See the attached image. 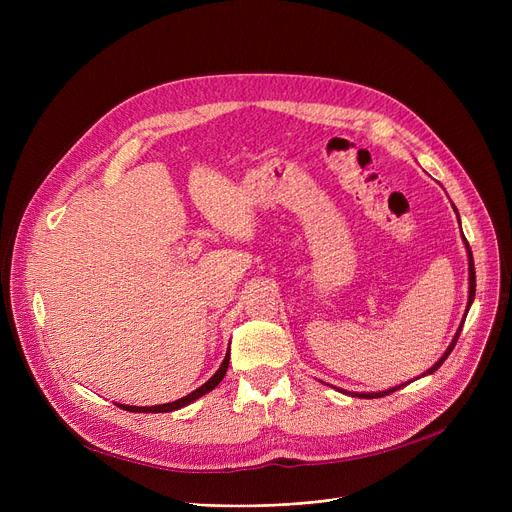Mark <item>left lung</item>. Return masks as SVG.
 Segmentation results:
<instances>
[{"label":"left lung","instance_id":"left-lung-1","mask_svg":"<svg viewBox=\"0 0 512 512\" xmlns=\"http://www.w3.org/2000/svg\"><path fill=\"white\" fill-rule=\"evenodd\" d=\"M467 253H469V303H467V311H469V307H471V303H473V299H475V265H473V255H471V249H469V245H467ZM467 315V313H465ZM463 324H465V319H463ZM463 324L459 326V332H456V336L452 338V342H450V346H448V351L440 357V361L429 369L427 373H434L446 359H448V355L452 353V348H454V344H456V340H459V336H461V330H463ZM402 386H407V384H402ZM402 386H398V388H402ZM398 388H390V390H384V392H373V394H357L359 398H380V396H388L390 392H396Z\"/></svg>","mask_w":512,"mask_h":512}]
</instances>
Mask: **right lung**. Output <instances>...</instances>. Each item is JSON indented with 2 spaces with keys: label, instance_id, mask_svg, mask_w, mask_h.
Here are the masks:
<instances>
[{
  "label": "right lung",
  "instance_id": "add662e5",
  "mask_svg": "<svg viewBox=\"0 0 512 512\" xmlns=\"http://www.w3.org/2000/svg\"><path fill=\"white\" fill-rule=\"evenodd\" d=\"M228 363H230V351L226 353V357H224V361H222L220 369L215 371L213 378H209V380H207V382H205L201 388H197L195 392L186 394L184 398H178V400H174V402H168V405H157V407H128V405H118V407H120V409H124V411H130V413H168V411H176V409H182V407L191 405L193 400L201 398L203 394L211 392L215 386H218V384L224 380L226 369H228Z\"/></svg>",
  "mask_w": 512,
  "mask_h": 512
}]
</instances>
